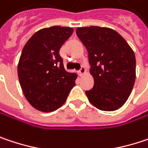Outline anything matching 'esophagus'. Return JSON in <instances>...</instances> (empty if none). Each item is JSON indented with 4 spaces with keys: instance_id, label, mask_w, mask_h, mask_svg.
I'll list each match as a JSON object with an SVG mask.
<instances>
[{
    "instance_id": "obj_1",
    "label": "esophagus",
    "mask_w": 148,
    "mask_h": 148,
    "mask_svg": "<svg viewBox=\"0 0 148 148\" xmlns=\"http://www.w3.org/2000/svg\"><path fill=\"white\" fill-rule=\"evenodd\" d=\"M79 72H80V75H81V76H83V75H85V74H86V69H85V67H84V66H82V67H81V69H80Z\"/></svg>"
}]
</instances>
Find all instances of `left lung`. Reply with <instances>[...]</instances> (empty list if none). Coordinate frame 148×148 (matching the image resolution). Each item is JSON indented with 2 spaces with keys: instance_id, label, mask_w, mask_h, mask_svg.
Wrapping results in <instances>:
<instances>
[{
  "instance_id": "8db88e82",
  "label": "left lung",
  "mask_w": 148,
  "mask_h": 148,
  "mask_svg": "<svg viewBox=\"0 0 148 148\" xmlns=\"http://www.w3.org/2000/svg\"><path fill=\"white\" fill-rule=\"evenodd\" d=\"M77 35L88 53L90 74L94 85L86 91L97 109L114 111L122 107L132 92L136 80V56L120 34L98 26L77 28Z\"/></svg>"
}]
</instances>
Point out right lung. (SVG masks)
<instances>
[{
  "label": "right lung",
  "mask_w": 148,
  "mask_h": 148,
  "mask_svg": "<svg viewBox=\"0 0 148 148\" xmlns=\"http://www.w3.org/2000/svg\"><path fill=\"white\" fill-rule=\"evenodd\" d=\"M72 27L42 28L30 38L22 50L17 65L20 86L28 103L41 112L62 106L77 74L68 72L59 51L71 36Z\"/></svg>",
  "instance_id": "add662e5"
}]
</instances>
